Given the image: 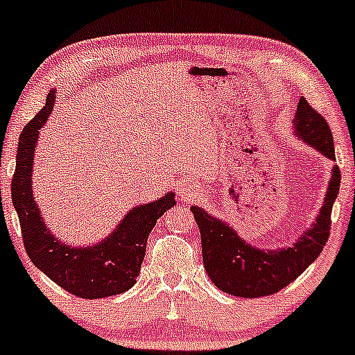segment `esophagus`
<instances>
[{
    "label": "esophagus",
    "instance_id": "34e87169",
    "mask_svg": "<svg viewBox=\"0 0 355 355\" xmlns=\"http://www.w3.org/2000/svg\"><path fill=\"white\" fill-rule=\"evenodd\" d=\"M178 194H179V198H181V200H184V201H193V200H196L198 191L193 188V186L186 184V182H184V184L179 186Z\"/></svg>",
    "mask_w": 355,
    "mask_h": 355
}]
</instances>
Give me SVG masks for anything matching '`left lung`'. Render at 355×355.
<instances>
[{
	"instance_id": "1",
	"label": "left lung",
	"mask_w": 355,
	"mask_h": 355,
	"mask_svg": "<svg viewBox=\"0 0 355 355\" xmlns=\"http://www.w3.org/2000/svg\"><path fill=\"white\" fill-rule=\"evenodd\" d=\"M295 128L304 142L334 161L335 148L329 123L304 98H300ZM338 188L340 171L335 166L323 208L313 228L304 232L291 247L276 252L247 245L235 230L201 208L193 207L191 211L201 234L203 264L209 279L223 293L240 298L270 296L293 283L322 254L330 237L331 207Z\"/></svg>"
}]
</instances>
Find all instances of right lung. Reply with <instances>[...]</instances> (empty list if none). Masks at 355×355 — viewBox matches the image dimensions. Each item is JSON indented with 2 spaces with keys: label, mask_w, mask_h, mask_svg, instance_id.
Masks as SVG:
<instances>
[{
  "label": "right lung",
  "mask_w": 355,
  "mask_h": 355,
  "mask_svg": "<svg viewBox=\"0 0 355 355\" xmlns=\"http://www.w3.org/2000/svg\"><path fill=\"white\" fill-rule=\"evenodd\" d=\"M54 91L45 106L25 125L17 148V167L11 178V201L18 213L24 247L49 279L71 295L98 300L125 293L135 284L140 272L148 234L166 209L176 205L174 194L167 193L150 205L133 208L108 237L98 245L74 249L57 242L45 228L32 196V164L37 137L54 105Z\"/></svg>",
  "instance_id": "obj_1"
}]
</instances>
